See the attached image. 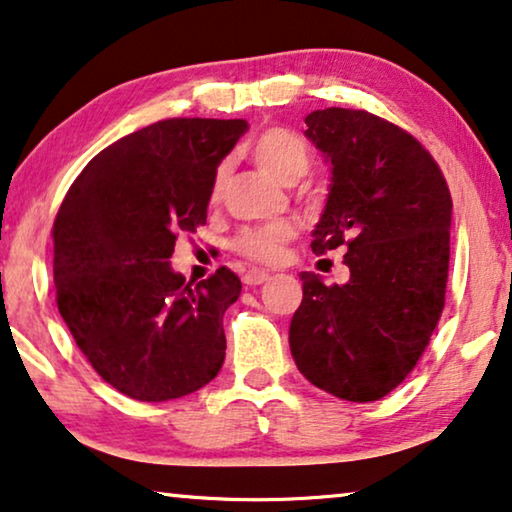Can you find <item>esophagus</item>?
<instances>
[{"mask_svg":"<svg viewBox=\"0 0 512 512\" xmlns=\"http://www.w3.org/2000/svg\"><path fill=\"white\" fill-rule=\"evenodd\" d=\"M266 280H269V273L262 271V269H250L246 276H243V282H246L248 287H257V285H262V282H266Z\"/></svg>","mask_w":512,"mask_h":512,"instance_id":"esophagus-1","label":"esophagus"}]
</instances>
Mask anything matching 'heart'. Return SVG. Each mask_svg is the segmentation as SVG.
<instances>
[{
	"instance_id": "1",
	"label": "heart",
	"mask_w": 512,
	"mask_h": 512,
	"mask_svg": "<svg viewBox=\"0 0 512 512\" xmlns=\"http://www.w3.org/2000/svg\"><path fill=\"white\" fill-rule=\"evenodd\" d=\"M250 154L257 163L259 170H264L269 177L280 183L301 181L308 174L312 165V156L308 144H305L299 135L287 131V128H269L257 137L250 147ZM227 179V165H220L211 181V200L216 202L220 193H223ZM294 236V227L289 223H269L262 227H250L243 230L239 239H236V250L248 259L255 262H278L282 255L285 243Z\"/></svg>"
}]
</instances>
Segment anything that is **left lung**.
<instances>
[{
	"instance_id": "8db88e82",
	"label": "left lung",
	"mask_w": 512,
	"mask_h": 512,
	"mask_svg": "<svg viewBox=\"0 0 512 512\" xmlns=\"http://www.w3.org/2000/svg\"><path fill=\"white\" fill-rule=\"evenodd\" d=\"M305 124V137L331 163L310 248L345 250L349 280L326 287L315 273H299L303 301L289 349L310 384L372 402L414 370L444 310L451 193L423 144L391 121L326 108Z\"/></svg>"
}]
</instances>
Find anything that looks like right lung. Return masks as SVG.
<instances>
[{"label":"right lung","mask_w":512,"mask_h":512,"mask_svg":"<svg viewBox=\"0 0 512 512\" xmlns=\"http://www.w3.org/2000/svg\"><path fill=\"white\" fill-rule=\"evenodd\" d=\"M246 131L243 119L156 121L91 158L57 211L59 315L128 398H183L223 368L241 280L220 266L193 285L170 257L179 232L207 223L213 174Z\"/></svg>","instance_id":"1"}]
</instances>
